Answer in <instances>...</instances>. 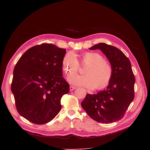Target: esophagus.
I'll return each instance as SVG.
<instances>
[{
  "mask_svg": "<svg viewBox=\"0 0 150 150\" xmlns=\"http://www.w3.org/2000/svg\"><path fill=\"white\" fill-rule=\"evenodd\" d=\"M76 88V87H74V86H70V88H69L71 91H72L75 90Z\"/></svg>",
  "mask_w": 150,
  "mask_h": 150,
  "instance_id": "obj_1",
  "label": "esophagus"
}]
</instances>
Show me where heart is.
Wrapping results in <instances>:
<instances>
[{
	"instance_id": "obj_1",
	"label": "heart",
	"mask_w": 150,
	"mask_h": 150,
	"mask_svg": "<svg viewBox=\"0 0 150 150\" xmlns=\"http://www.w3.org/2000/svg\"><path fill=\"white\" fill-rule=\"evenodd\" d=\"M81 61L87 64L83 70L85 75H69L67 81L70 83L88 89L95 87L96 89H102L109 85L113 76V68L101 54L97 52H85L81 56ZM78 66L77 56L74 52H69L63 56L62 68L65 73H75Z\"/></svg>"
}]
</instances>
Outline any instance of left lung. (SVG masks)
<instances>
[{
  "mask_svg": "<svg viewBox=\"0 0 150 150\" xmlns=\"http://www.w3.org/2000/svg\"><path fill=\"white\" fill-rule=\"evenodd\" d=\"M90 50H100L113 68L112 79L105 89L94 94H87L81 106L93 120L109 123L122 119L134 98L135 79L131 62L116 47L103 42Z\"/></svg>",
  "mask_w": 150,
  "mask_h": 150,
  "instance_id": "8db88e82",
  "label": "left lung"
}]
</instances>
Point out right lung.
I'll use <instances>...</instances> for the list:
<instances>
[{
    "label": "right lung",
    "instance_id": "right-lung-1",
    "mask_svg": "<svg viewBox=\"0 0 150 150\" xmlns=\"http://www.w3.org/2000/svg\"><path fill=\"white\" fill-rule=\"evenodd\" d=\"M66 50L42 44L27 50L16 63L11 91L16 110L30 122L45 124L61 109L60 100L69 91L62 77V59Z\"/></svg>",
    "mask_w": 150,
    "mask_h": 150
}]
</instances>
